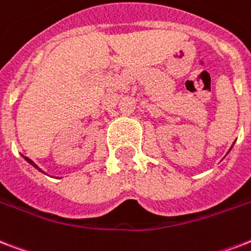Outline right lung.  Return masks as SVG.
<instances>
[{"label":"right lung","mask_w":251,"mask_h":251,"mask_svg":"<svg viewBox=\"0 0 251 251\" xmlns=\"http://www.w3.org/2000/svg\"><path fill=\"white\" fill-rule=\"evenodd\" d=\"M25 159L27 160V162H28V163H30V164H32V166H34V167H35V168H36V170H39V171H41V172H43V171H42V170H41V168L38 167V166H36V164H35V163H34V162H32V160H31V159H30V158H27V156H25Z\"/></svg>","instance_id":"add662e5"}]
</instances>
